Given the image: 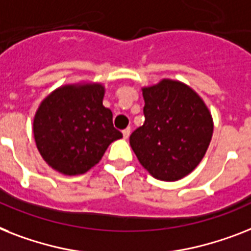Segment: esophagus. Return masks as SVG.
I'll return each instance as SVG.
<instances>
[{"mask_svg":"<svg viewBox=\"0 0 251 251\" xmlns=\"http://www.w3.org/2000/svg\"><path fill=\"white\" fill-rule=\"evenodd\" d=\"M130 132H131V129H130V127H127V129H125V130H122V134H124V138H125V139H127V138H129Z\"/></svg>","mask_w":251,"mask_h":251,"instance_id":"obj_1","label":"esophagus"}]
</instances>
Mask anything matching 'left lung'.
Returning a JSON list of instances; mask_svg holds the SVG:
<instances>
[{
  "mask_svg": "<svg viewBox=\"0 0 251 251\" xmlns=\"http://www.w3.org/2000/svg\"><path fill=\"white\" fill-rule=\"evenodd\" d=\"M144 124L130 146L147 172L164 182L192 173L213 136V117L196 91L174 79L143 87Z\"/></svg>",
  "mask_w": 251,
  "mask_h": 251,
  "instance_id": "8db88e82",
  "label": "left lung"
}]
</instances>
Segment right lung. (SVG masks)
<instances>
[{"label": "right lung", "instance_id": "obj_1", "mask_svg": "<svg viewBox=\"0 0 251 251\" xmlns=\"http://www.w3.org/2000/svg\"><path fill=\"white\" fill-rule=\"evenodd\" d=\"M104 86L97 82L64 85L41 101L33 120L37 150L46 164L64 175H79L99 162L122 134L103 105Z\"/></svg>", "mask_w": 251, "mask_h": 251}]
</instances>
